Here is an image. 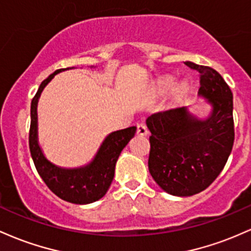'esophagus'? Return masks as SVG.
Returning a JSON list of instances; mask_svg holds the SVG:
<instances>
[{"instance_id":"1","label":"esophagus","mask_w":251,"mask_h":251,"mask_svg":"<svg viewBox=\"0 0 251 251\" xmlns=\"http://www.w3.org/2000/svg\"><path fill=\"white\" fill-rule=\"evenodd\" d=\"M137 134H139L140 136H147V135H148L147 126H146L145 125L137 126Z\"/></svg>"}]
</instances>
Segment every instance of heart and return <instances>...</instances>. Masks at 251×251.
Returning a JSON list of instances; mask_svg holds the SVG:
<instances>
[{"instance_id":"1","label":"heart","mask_w":251,"mask_h":251,"mask_svg":"<svg viewBox=\"0 0 251 251\" xmlns=\"http://www.w3.org/2000/svg\"><path fill=\"white\" fill-rule=\"evenodd\" d=\"M176 85V78L174 77H165L161 78L155 85V94L159 96L166 95L167 92H170L172 89ZM188 92V84L187 81H181L174 89V97L176 100H182Z\"/></svg>"}]
</instances>
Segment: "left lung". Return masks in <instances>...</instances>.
Wrapping results in <instances>:
<instances>
[{
    "instance_id": "8db88e82",
    "label": "left lung",
    "mask_w": 251,
    "mask_h": 251,
    "mask_svg": "<svg viewBox=\"0 0 251 251\" xmlns=\"http://www.w3.org/2000/svg\"><path fill=\"white\" fill-rule=\"evenodd\" d=\"M201 73L198 96L210 105L198 117L188 106L151 115L146 120L151 136L148 168L165 192L190 197L207 188L224 168L232 151V92L216 70L185 61Z\"/></svg>"
}]
</instances>
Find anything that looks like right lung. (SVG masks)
<instances>
[{
    "label": "right lung",
    "mask_w": 251,
    "mask_h": 251,
    "mask_svg": "<svg viewBox=\"0 0 251 251\" xmlns=\"http://www.w3.org/2000/svg\"><path fill=\"white\" fill-rule=\"evenodd\" d=\"M94 66H91V69ZM73 69V67H71ZM71 69L57 70L39 86L30 104L29 149L39 176L55 196L72 204L85 205L105 196L115 176V167L121 151L136 133V126L121 129L106 135L91 161L78 167H61L47 159L38 135V103L47 84L58 73Z\"/></svg>",
    "instance_id": "right-lung-1"
}]
</instances>
